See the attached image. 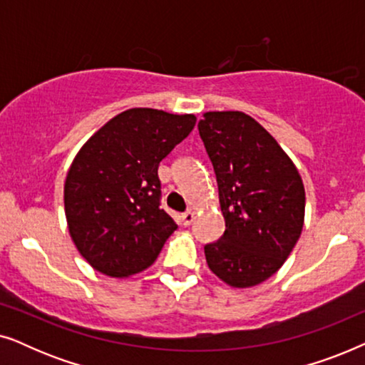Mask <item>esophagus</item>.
<instances>
[{
  "label": "esophagus",
  "mask_w": 365,
  "mask_h": 365,
  "mask_svg": "<svg viewBox=\"0 0 365 365\" xmlns=\"http://www.w3.org/2000/svg\"><path fill=\"white\" fill-rule=\"evenodd\" d=\"M181 221H182L184 226H191L192 221H194V211H191V209H189V211L184 212L182 216H181Z\"/></svg>",
  "instance_id": "esophagus-1"
}]
</instances>
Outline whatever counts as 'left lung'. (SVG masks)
I'll use <instances>...</instances> for the list:
<instances>
[{
    "instance_id": "left-lung-1",
    "label": "left lung",
    "mask_w": 365,
    "mask_h": 365,
    "mask_svg": "<svg viewBox=\"0 0 365 365\" xmlns=\"http://www.w3.org/2000/svg\"><path fill=\"white\" fill-rule=\"evenodd\" d=\"M211 159L226 231L204 246L207 266L232 287L276 274L304 226L306 192L291 158L241 111H211L197 124Z\"/></svg>"
}]
</instances>
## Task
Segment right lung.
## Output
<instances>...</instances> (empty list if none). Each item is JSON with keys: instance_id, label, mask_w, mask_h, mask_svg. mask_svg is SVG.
I'll use <instances>...</instances> for the list:
<instances>
[{"instance_id": "right-lung-1", "label": "right lung", "mask_w": 365, "mask_h": 365, "mask_svg": "<svg viewBox=\"0 0 365 365\" xmlns=\"http://www.w3.org/2000/svg\"><path fill=\"white\" fill-rule=\"evenodd\" d=\"M194 124V114L133 108L79 149L64 182V212L74 246L96 271H144L178 229L161 207L158 168Z\"/></svg>"}]
</instances>
